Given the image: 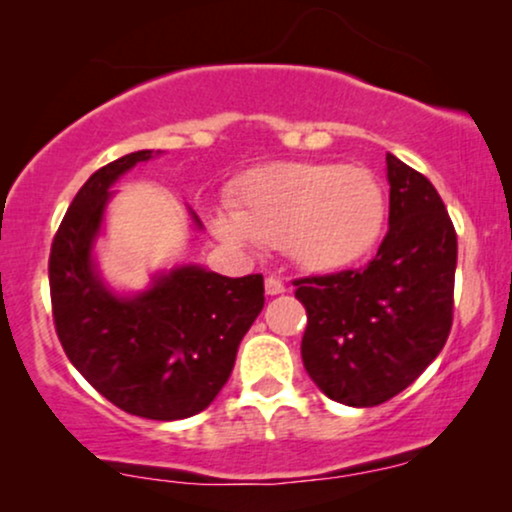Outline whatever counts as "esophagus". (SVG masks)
<instances>
[{
  "mask_svg": "<svg viewBox=\"0 0 512 512\" xmlns=\"http://www.w3.org/2000/svg\"><path fill=\"white\" fill-rule=\"evenodd\" d=\"M264 291H267V296H279V293L286 291V286L279 276H267L264 279Z\"/></svg>",
  "mask_w": 512,
  "mask_h": 512,
  "instance_id": "1",
  "label": "esophagus"
}]
</instances>
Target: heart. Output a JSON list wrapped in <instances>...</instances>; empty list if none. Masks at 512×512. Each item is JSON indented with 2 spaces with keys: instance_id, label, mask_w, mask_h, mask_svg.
<instances>
[{
  "instance_id": "b5f03b06",
  "label": "heart",
  "mask_w": 512,
  "mask_h": 512,
  "mask_svg": "<svg viewBox=\"0 0 512 512\" xmlns=\"http://www.w3.org/2000/svg\"><path fill=\"white\" fill-rule=\"evenodd\" d=\"M387 199L368 168L291 161L240 182L233 211L211 216L238 248H284L308 272H339L366 257L383 233Z\"/></svg>"
}]
</instances>
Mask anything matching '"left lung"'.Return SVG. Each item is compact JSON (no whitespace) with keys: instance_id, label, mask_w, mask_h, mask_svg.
I'll use <instances>...</instances> for the list:
<instances>
[{"instance_id":"8db88e82","label":"left lung","mask_w":512,"mask_h":512,"mask_svg":"<svg viewBox=\"0 0 512 512\" xmlns=\"http://www.w3.org/2000/svg\"><path fill=\"white\" fill-rule=\"evenodd\" d=\"M390 228L363 269L296 281L308 310L301 356L334 402L378 407L448 342L457 236L436 187L387 154Z\"/></svg>"}]
</instances>
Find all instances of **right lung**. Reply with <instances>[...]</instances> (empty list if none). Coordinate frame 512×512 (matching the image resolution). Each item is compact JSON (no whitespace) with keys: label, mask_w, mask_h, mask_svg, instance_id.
Returning <instances> with one entry per match:
<instances>
[{"label":"right lung","mask_w":512,"mask_h":512,"mask_svg":"<svg viewBox=\"0 0 512 512\" xmlns=\"http://www.w3.org/2000/svg\"><path fill=\"white\" fill-rule=\"evenodd\" d=\"M144 149L108 163L76 192L50 250V296L57 337L72 366L122 411L178 421L214 402L231 375L240 339L264 308L262 274L221 276L202 264L151 274L142 291L103 279L96 243L117 190ZM197 231L202 221L190 209Z\"/></svg>","instance_id":"right-lung-1"}]
</instances>
